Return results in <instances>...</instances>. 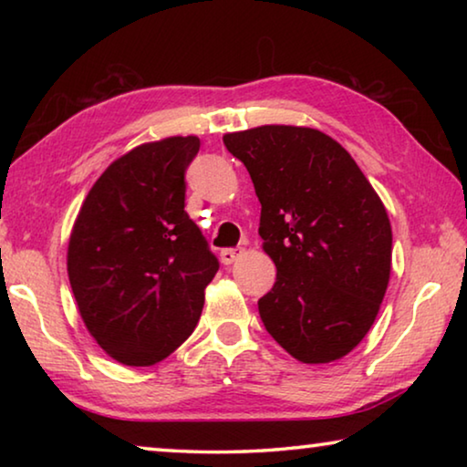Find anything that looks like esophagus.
<instances>
[{
    "label": "esophagus",
    "instance_id": "esophagus-1",
    "mask_svg": "<svg viewBox=\"0 0 467 467\" xmlns=\"http://www.w3.org/2000/svg\"><path fill=\"white\" fill-rule=\"evenodd\" d=\"M243 253H244L243 249H224L223 253H220V259H223L224 265H231L243 255Z\"/></svg>",
    "mask_w": 467,
    "mask_h": 467
}]
</instances>
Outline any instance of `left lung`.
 <instances>
[{"mask_svg":"<svg viewBox=\"0 0 467 467\" xmlns=\"http://www.w3.org/2000/svg\"><path fill=\"white\" fill-rule=\"evenodd\" d=\"M262 203V249L275 284L259 298L270 336L292 358L326 365L368 334L391 274L387 210L346 148L327 133L262 125L224 133Z\"/></svg>","mask_w":467,"mask_h":467,"instance_id":"1","label":"left lung"}]
</instances>
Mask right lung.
Instances as JSON below:
<instances>
[{
  "instance_id": "add662e5",
  "label": "right lung",
  "mask_w": 467,
  "mask_h": 467,
  "mask_svg": "<svg viewBox=\"0 0 467 467\" xmlns=\"http://www.w3.org/2000/svg\"><path fill=\"white\" fill-rule=\"evenodd\" d=\"M197 136L146 141L107 167L67 243V275L88 334L125 367H152L193 334L218 259L185 212Z\"/></svg>"
}]
</instances>
